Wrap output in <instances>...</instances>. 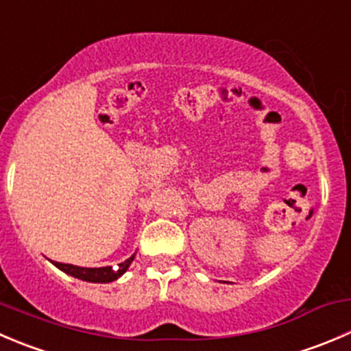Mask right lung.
I'll use <instances>...</instances> for the list:
<instances>
[{
  "label": "right lung",
  "instance_id": "obj_1",
  "mask_svg": "<svg viewBox=\"0 0 351 351\" xmlns=\"http://www.w3.org/2000/svg\"><path fill=\"white\" fill-rule=\"evenodd\" d=\"M134 258H135V254L132 255V257H128L125 262L118 264L117 269H114L113 266L80 267V266H73V264H63V262H56V261H51V264H54L58 269L70 274V276L77 278V280L89 281V283H111V281L118 280V278L123 276V274L127 273V269L130 267Z\"/></svg>",
  "mask_w": 351,
  "mask_h": 351
}]
</instances>
